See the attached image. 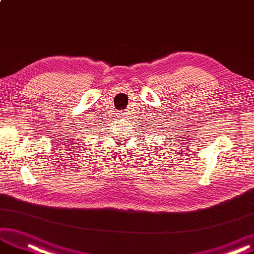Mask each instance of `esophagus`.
I'll return each mask as SVG.
<instances>
[{
  "instance_id": "esophagus-1",
  "label": "esophagus",
  "mask_w": 254,
  "mask_h": 254,
  "mask_svg": "<svg viewBox=\"0 0 254 254\" xmlns=\"http://www.w3.org/2000/svg\"><path fill=\"white\" fill-rule=\"evenodd\" d=\"M118 115H119V116H118V117H125V115H126V112H125V113H123V112H121V113H119Z\"/></svg>"
}]
</instances>
